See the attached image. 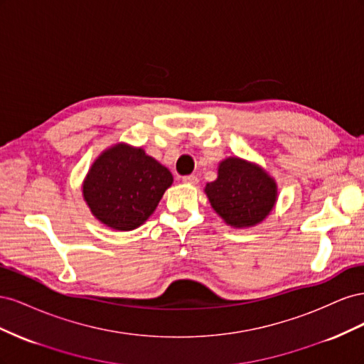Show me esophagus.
I'll list each match as a JSON object with an SVG mask.
<instances>
[{"mask_svg":"<svg viewBox=\"0 0 364 364\" xmlns=\"http://www.w3.org/2000/svg\"><path fill=\"white\" fill-rule=\"evenodd\" d=\"M182 181H183L185 183H191V185H196L197 182H199V179H197V176H194V174H188V176H183V178H182Z\"/></svg>","mask_w":364,"mask_h":364,"instance_id":"esophagus-1","label":"esophagus"}]
</instances>
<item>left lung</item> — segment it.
<instances>
[{
	"instance_id": "1",
	"label": "left lung",
	"mask_w": 364,
	"mask_h": 364,
	"mask_svg": "<svg viewBox=\"0 0 364 364\" xmlns=\"http://www.w3.org/2000/svg\"><path fill=\"white\" fill-rule=\"evenodd\" d=\"M205 193L215 213L230 226L259 223L277 202V183L259 167L238 158H228L218 167L217 181Z\"/></svg>"
}]
</instances>
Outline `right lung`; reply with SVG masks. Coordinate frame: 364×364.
I'll return each instance as SVG.
<instances>
[{"label":"right lung","instance_id":"1","mask_svg":"<svg viewBox=\"0 0 364 364\" xmlns=\"http://www.w3.org/2000/svg\"><path fill=\"white\" fill-rule=\"evenodd\" d=\"M171 182V173L144 150L119 144L92 164L83 196L102 223L132 230L153 214Z\"/></svg>","mask_w":364,"mask_h":364}]
</instances>
